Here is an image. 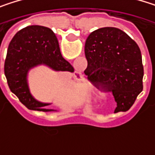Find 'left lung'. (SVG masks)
<instances>
[{
	"label": "left lung",
	"instance_id": "left-lung-1",
	"mask_svg": "<svg viewBox=\"0 0 155 155\" xmlns=\"http://www.w3.org/2000/svg\"><path fill=\"white\" fill-rule=\"evenodd\" d=\"M88 66L84 71L98 89L112 92L114 113L127 111L143 91V67L137 44L117 28H102L90 34L85 43Z\"/></svg>",
	"mask_w": 155,
	"mask_h": 155
}]
</instances>
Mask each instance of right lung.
I'll return each mask as SVG.
<instances>
[{
  "label": "right lung",
  "mask_w": 155,
  "mask_h": 155,
  "mask_svg": "<svg viewBox=\"0 0 155 155\" xmlns=\"http://www.w3.org/2000/svg\"><path fill=\"white\" fill-rule=\"evenodd\" d=\"M42 64L55 71H74L62 56L57 38L52 29L38 25L22 28L13 37L7 50L4 74L8 85L28 109L53 111L47 109L50 104L39 102L32 97L27 82L28 70Z\"/></svg>",
  "instance_id": "add662e5"
}]
</instances>
